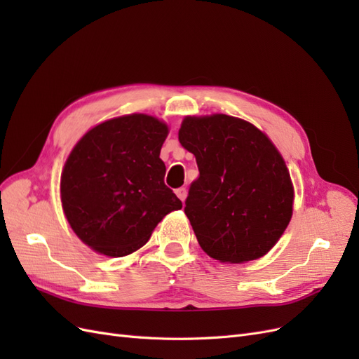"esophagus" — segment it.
I'll return each mask as SVG.
<instances>
[{
    "instance_id": "obj_1",
    "label": "esophagus",
    "mask_w": 359,
    "mask_h": 359,
    "mask_svg": "<svg viewBox=\"0 0 359 359\" xmlns=\"http://www.w3.org/2000/svg\"><path fill=\"white\" fill-rule=\"evenodd\" d=\"M177 196L184 202L186 201V198H187V189L186 187H180V189H177Z\"/></svg>"
}]
</instances>
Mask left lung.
I'll return each instance as SVG.
<instances>
[{"mask_svg": "<svg viewBox=\"0 0 359 359\" xmlns=\"http://www.w3.org/2000/svg\"><path fill=\"white\" fill-rule=\"evenodd\" d=\"M180 142L196 157L184 212L203 252L241 264L266 255L292 217L293 189L273 142L243 119L187 116Z\"/></svg>", "mask_w": 359, "mask_h": 359, "instance_id": "1", "label": "left lung"}]
</instances>
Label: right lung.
Instances as JSON below:
<instances>
[{
	"mask_svg": "<svg viewBox=\"0 0 359 359\" xmlns=\"http://www.w3.org/2000/svg\"><path fill=\"white\" fill-rule=\"evenodd\" d=\"M168 136L157 118L133 114L90 130L61 175L62 210L74 233L106 256L147 244L157 223L182 202L166 184L160 149Z\"/></svg>",
	"mask_w": 359,
	"mask_h": 359,
	"instance_id": "right-lung-1",
	"label": "right lung"
}]
</instances>
